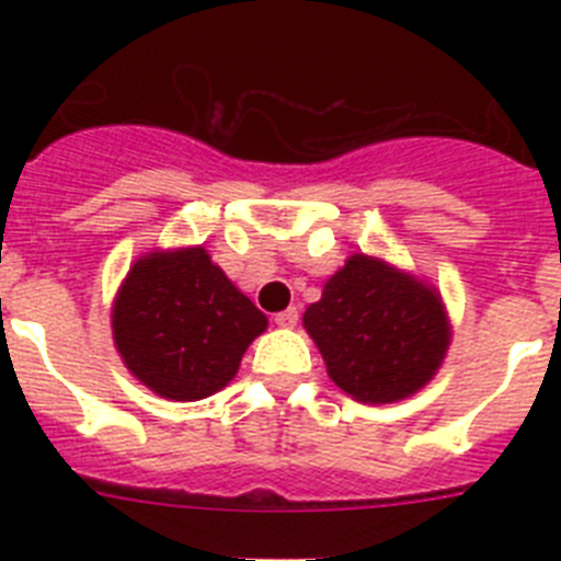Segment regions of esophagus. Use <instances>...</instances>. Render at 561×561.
<instances>
[{
	"label": "esophagus",
	"instance_id": "esophagus-1",
	"mask_svg": "<svg viewBox=\"0 0 561 561\" xmlns=\"http://www.w3.org/2000/svg\"><path fill=\"white\" fill-rule=\"evenodd\" d=\"M297 320H300V311H297L295 306L286 311H277L275 314V325H280V329H295Z\"/></svg>",
	"mask_w": 561,
	"mask_h": 561
}]
</instances>
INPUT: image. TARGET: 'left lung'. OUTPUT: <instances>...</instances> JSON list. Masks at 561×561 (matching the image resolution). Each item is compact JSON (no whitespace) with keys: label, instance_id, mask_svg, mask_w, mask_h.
Here are the masks:
<instances>
[{"label":"left lung","instance_id":"left-lung-1","mask_svg":"<svg viewBox=\"0 0 561 561\" xmlns=\"http://www.w3.org/2000/svg\"><path fill=\"white\" fill-rule=\"evenodd\" d=\"M304 325L331 379L370 404L424 388L449 345L440 297L368 255H354L331 277Z\"/></svg>","mask_w":561,"mask_h":561}]
</instances>
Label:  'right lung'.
<instances>
[{"label":"right lung","mask_w":561,"mask_h":561,"mask_svg":"<svg viewBox=\"0 0 561 561\" xmlns=\"http://www.w3.org/2000/svg\"><path fill=\"white\" fill-rule=\"evenodd\" d=\"M112 329L126 368L142 385L165 399L196 401L236 376L266 317L193 247L151 252L131 266L114 300Z\"/></svg>","instance_id":"obj_1"}]
</instances>
